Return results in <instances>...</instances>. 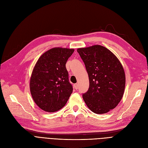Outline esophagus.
<instances>
[{
    "label": "esophagus",
    "instance_id": "1",
    "mask_svg": "<svg viewBox=\"0 0 148 148\" xmlns=\"http://www.w3.org/2000/svg\"><path fill=\"white\" fill-rule=\"evenodd\" d=\"M74 88H75V89H78V88H79V85H78V83L75 84H74Z\"/></svg>",
    "mask_w": 148,
    "mask_h": 148
}]
</instances>
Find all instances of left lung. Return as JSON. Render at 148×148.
<instances>
[{"label":"left lung","instance_id":"left-lung-1","mask_svg":"<svg viewBox=\"0 0 148 148\" xmlns=\"http://www.w3.org/2000/svg\"><path fill=\"white\" fill-rule=\"evenodd\" d=\"M89 76V87L83 97L88 108L96 114L114 109L123 97L125 76L118 59L100 45L78 48Z\"/></svg>","mask_w":148,"mask_h":148}]
</instances>
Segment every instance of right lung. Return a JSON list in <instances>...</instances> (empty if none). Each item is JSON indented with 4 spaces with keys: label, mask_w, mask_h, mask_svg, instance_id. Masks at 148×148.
Returning a JSON list of instances; mask_svg holds the SVG:
<instances>
[{
    "label": "right lung",
    "mask_w": 148,
    "mask_h": 148,
    "mask_svg": "<svg viewBox=\"0 0 148 148\" xmlns=\"http://www.w3.org/2000/svg\"><path fill=\"white\" fill-rule=\"evenodd\" d=\"M73 49L54 48L43 54L35 64L30 81L32 98L40 108L53 113L60 110L73 92L65 67Z\"/></svg>",
    "instance_id": "add662e5"
}]
</instances>
